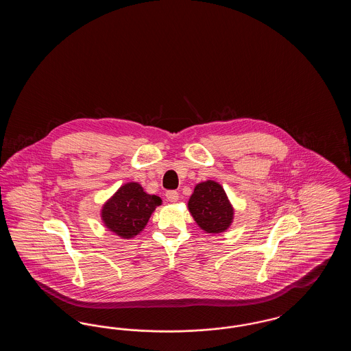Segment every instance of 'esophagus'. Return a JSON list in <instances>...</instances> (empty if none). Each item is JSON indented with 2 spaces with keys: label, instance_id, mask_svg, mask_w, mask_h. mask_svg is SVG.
I'll use <instances>...</instances> for the list:
<instances>
[{
  "label": "esophagus",
  "instance_id": "1",
  "mask_svg": "<svg viewBox=\"0 0 351 351\" xmlns=\"http://www.w3.org/2000/svg\"><path fill=\"white\" fill-rule=\"evenodd\" d=\"M166 199L169 202H176L179 200V193L176 191H168V192H166Z\"/></svg>",
  "mask_w": 351,
  "mask_h": 351
}]
</instances>
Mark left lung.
Listing matches in <instances>:
<instances>
[{
    "instance_id": "left-lung-1",
    "label": "left lung",
    "mask_w": 351,
    "mask_h": 351,
    "mask_svg": "<svg viewBox=\"0 0 351 351\" xmlns=\"http://www.w3.org/2000/svg\"><path fill=\"white\" fill-rule=\"evenodd\" d=\"M188 209L196 223L206 233H222L233 222V206L223 188L213 180L195 186L188 201Z\"/></svg>"
}]
</instances>
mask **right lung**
<instances>
[{"instance_id": "right-lung-1", "label": "right lung", "mask_w": 351, "mask_h": 351, "mask_svg": "<svg viewBox=\"0 0 351 351\" xmlns=\"http://www.w3.org/2000/svg\"><path fill=\"white\" fill-rule=\"evenodd\" d=\"M160 204L162 199L146 193L141 184L128 183L104 204L101 218L110 232L129 239L145 229L151 213Z\"/></svg>"}]
</instances>
